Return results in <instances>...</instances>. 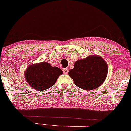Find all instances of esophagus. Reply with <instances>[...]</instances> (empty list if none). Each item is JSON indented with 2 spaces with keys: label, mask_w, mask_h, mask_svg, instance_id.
Wrapping results in <instances>:
<instances>
[{
  "label": "esophagus",
  "mask_w": 131,
  "mask_h": 131,
  "mask_svg": "<svg viewBox=\"0 0 131 131\" xmlns=\"http://www.w3.org/2000/svg\"><path fill=\"white\" fill-rule=\"evenodd\" d=\"M63 71L64 74H67L68 73V69H63Z\"/></svg>",
  "instance_id": "34e87169"
}]
</instances>
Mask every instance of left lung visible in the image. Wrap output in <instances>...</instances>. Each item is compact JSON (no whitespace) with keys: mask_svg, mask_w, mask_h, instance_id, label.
Here are the masks:
<instances>
[{"mask_svg":"<svg viewBox=\"0 0 131 131\" xmlns=\"http://www.w3.org/2000/svg\"><path fill=\"white\" fill-rule=\"evenodd\" d=\"M108 65L102 57L94 55L76 61L68 74L75 85L85 90L97 89L105 81Z\"/></svg>","mask_w":131,"mask_h":131,"instance_id":"left-lung-1","label":"left lung"}]
</instances>
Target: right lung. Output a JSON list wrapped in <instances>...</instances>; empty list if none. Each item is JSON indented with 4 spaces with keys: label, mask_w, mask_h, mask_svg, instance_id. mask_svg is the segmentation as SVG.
<instances>
[{
    "label": "right lung",
    "mask_w": 131,
    "mask_h": 131,
    "mask_svg": "<svg viewBox=\"0 0 131 131\" xmlns=\"http://www.w3.org/2000/svg\"><path fill=\"white\" fill-rule=\"evenodd\" d=\"M63 74L61 69L52 67L46 61L30 64L24 75L27 82L37 91H43L53 86L58 78Z\"/></svg>",
    "instance_id": "1"
}]
</instances>
